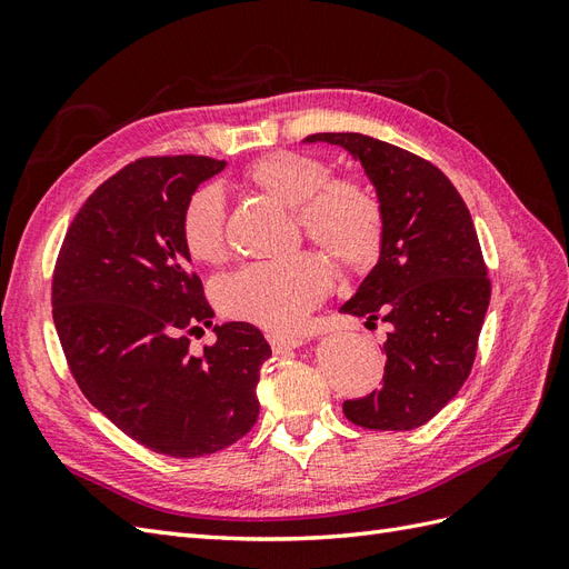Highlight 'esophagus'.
<instances>
[{
    "label": "esophagus",
    "mask_w": 569,
    "mask_h": 569,
    "mask_svg": "<svg viewBox=\"0 0 569 569\" xmlns=\"http://www.w3.org/2000/svg\"><path fill=\"white\" fill-rule=\"evenodd\" d=\"M266 337H268L274 353H284V351H291V349H299L301 343H303V339L299 335H287V332H278V330L268 332Z\"/></svg>",
    "instance_id": "34e87169"
}]
</instances>
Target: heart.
Instances as JSON below:
<instances>
[{
	"label": "heart",
	"mask_w": 569,
	"mask_h": 569,
	"mask_svg": "<svg viewBox=\"0 0 569 569\" xmlns=\"http://www.w3.org/2000/svg\"><path fill=\"white\" fill-rule=\"evenodd\" d=\"M322 159L297 151H272L256 159L244 180L258 192L295 209L301 232L349 270L368 268L382 249L385 218L372 189L353 178L330 180ZM180 239L197 263L226 256V197L206 184L187 199ZM332 287V270L318 253L303 251L284 261L239 268L216 284V303L234 320L268 330H291Z\"/></svg>",
	"instance_id": "1"
}]
</instances>
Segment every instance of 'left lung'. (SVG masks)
<instances>
[{
	"instance_id": "1",
	"label": "left lung",
	"mask_w": 569,
	"mask_h": 569,
	"mask_svg": "<svg viewBox=\"0 0 569 569\" xmlns=\"http://www.w3.org/2000/svg\"><path fill=\"white\" fill-rule=\"evenodd\" d=\"M303 142L347 149L382 206V249L339 311L389 325L382 387L343 401L366 429L406 432L432 420L468 380L491 282L472 216L437 166L360 132H318Z\"/></svg>"
}]
</instances>
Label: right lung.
I'll return each instance as SVG.
<instances>
[{"mask_svg":"<svg viewBox=\"0 0 569 569\" xmlns=\"http://www.w3.org/2000/svg\"><path fill=\"white\" fill-rule=\"evenodd\" d=\"M222 168L209 157H149L118 170L73 218L51 280L80 391L120 432L170 458L209 456L249 432L272 353L249 322L216 325L213 347L189 353L187 335H203L213 308L189 270L180 218Z\"/></svg>","mask_w":569,"mask_h":569,"instance_id":"right-lung-1","label":"right lung"}]
</instances>
